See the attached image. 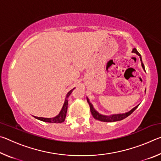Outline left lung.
<instances>
[{"mask_svg": "<svg viewBox=\"0 0 161 161\" xmlns=\"http://www.w3.org/2000/svg\"><path fill=\"white\" fill-rule=\"evenodd\" d=\"M132 53H134L137 54V55L139 56L140 60H141V66H142L143 70L146 71L145 70V67H144V64H143L142 58H141V56L140 53H138L136 48L133 49ZM86 100H87V102L89 103V107H90L91 113H92V116H93L94 118L95 119L99 120V121H103V122H114V121H121V120H123L125 118H126V117L129 116V115H130V114H131L133 112V111H134L136 109V108H137V107H138V105H137L134 108H133L131 110H130L129 111H128V112L124 113V114H112V115H110V116H106V115H102V114H99L97 111L95 110V108H94L93 105H92V103L89 102V99H88V97H86Z\"/></svg>", "mask_w": 161, "mask_h": 161, "instance_id": "obj_1", "label": "left lung"}]
</instances>
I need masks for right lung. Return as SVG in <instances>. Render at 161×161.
Instances as JSON below:
<instances>
[{
  "instance_id": "add662e5",
  "label": "right lung",
  "mask_w": 161,
  "mask_h": 161,
  "mask_svg": "<svg viewBox=\"0 0 161 161\" xmlns=\"http://www.w3.org/2000/svg\"><path fill=\"white\" fill-rule=\"evenodd\" d=\"M75 88H73L72 90H70L66 95V98H65L64 103L63 104V107H62L60 112L59 113L58 115H57L55 117H53V118H44V117H37V116H34L35 119L38 120H40L42 121L45 122H48V123H62V122L64 121L65 118H66L67 115V106H68V97H69V95L72 94V91L74 90Z\"/></svg>"
}]
</instances>
